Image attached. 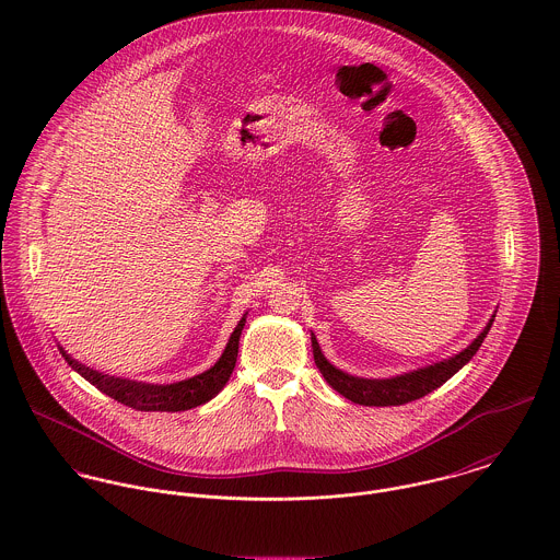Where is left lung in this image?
Here are the masks:
<instances>
[{
  "label": "left lung",
  "instance_id": "1",
  "mask_svg": "<svg viewBox=\"0 0 560 560\" xmlns=\"http://www.w3.org/2000/svg\"><path fill=\"white\" fill-rule=\"evenodd\" d=\"M493 317L487 320V325L482 327L479 336L459 353L442 360V362H433L429 366L395 375V377H384V380H369V377H355L349 375L340 369H336L320 351L317 336L311 331V340H313V353H315V364L320 371V375L325 377V382L345 399L353 400L358 405H373V407H388V405H405L409 400L420 399L429 393H433L435 388H440L442 384H446L459 369H464L472 355L479 351Z\"/></svg>",
  "mask_w": 560,
  "mask_h": 560
}]
</instances>
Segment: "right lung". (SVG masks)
Returning a JSON list of instances; mask_svg holds the SVG:
<instances>
[{"label": "right lung", "mask_w": 560, "mask_h": 560, "mask_svg": "<svg viewBox=\"0 0 560 560\" xmlns=\"http://www.w3.org/2000/svg\"><path fill=\"white\" fill-rule=\"evenodd\" d=\"M247 313L241 317L235 331L229 338V345L220 360L205 373L194 375L183 382L174 384H149V382H136V380H125V377H114L101 371H94L85 364L71 358L60 347L62 358L69 362L73 371H78L85 382L96 386L103 395L112 397L127 407H133L138 411H185L198 405H205L207 400L213 399L231 380L240 353L241 329L245 325Z\"/></svg>", "instance_id": "obj_1"}]
</instances>
